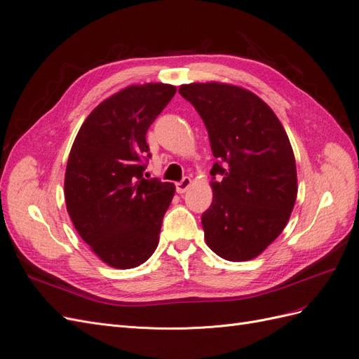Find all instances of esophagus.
<instances>
[{"mask_svg":"<svg viewBox=\"0 0 359 359\" xmlns=\"http://www.w3.org/2000/svg\"><path fill=\"white\" fill-rule=\"evenodd\" d=\"M190 186H191V180H190L189 177L182 178L180 182H177V191H178L180 194L186 193V191L190 189Z\"/></svg>","mask_w":359,"mask_h":359,"instance_id":"34e87169","label":"esophagus"}]
</instances>
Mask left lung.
I'll list each match as a JSON object with an SVG mask.
<instances>
[{
  "instance_id": "8db88e82",
  "label": "left lung",
  "mask_w": 359,
  "mask_h": 359,
  "mask_svg": "<svg viewBox=\"0 0 359 359\" xmlns=\"http://www.w3.org/2000/svg\"><path fill=\"white\" fill-rule=\"evenodd\" d=\"M180 94L201 115L217 158L205 241L226 260L255 259L283 232L297 201L289 137L273 109L241 86L187 83Z\"/></svg>"
}]
</instances>
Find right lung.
<instances>
[{
	"instance_id": "add662e5",
	"label": "right lung",
	"mask_w": 359,
	"mask_h": 359,
	"mask_svg": "<svg viewBox=\"0 0 359 359\" xmlns=\"http://www.w3.org/2000/svg\"><path fill=\"white\" fill-rule=\"evenodd\" d=\"M168 83L130 85L86 116L70 149L64 180L67 212L104 264L139 266L158 245L172 182L144 178L147 132L175 95Z\"/></svg>"
}]
</instances>
